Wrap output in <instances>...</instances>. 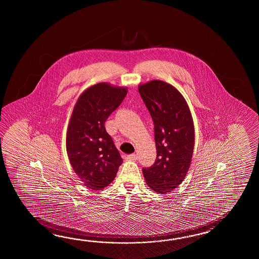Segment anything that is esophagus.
<instances>
[{"label":"esophagus","instance_id":"1","mask_svg":"<svg viewBox=\"0 0 259 259\" xmlns=\"http://www.w3.org/2000/svg\"><path fill=\"white\" fill-rule=\"evenodd\" d=\"M127 160H132V161H135V160L138 159V156L135 154H128L127 155V157H126Z\"/></svg>","mask_w":259,"mask_h":259}]
</instances>
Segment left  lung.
Masks as SVG:
<instances>
[{
  "mask_svg": "<svg viewBox=\"0 0 259 259\" xmlns=\"http://www.w3.org/2000/svg\"><path fill=\"white\" fill-rule=\"evenodd\" d=\"M139 93L154 125L156 160L143 168L149 187L161 194L171 193L184 180L194 146L193 117L182 94L170 84L151 80Z\"/></svg>",
  "mask_w": 259,
  "mask_h": 259,
  "instance_id": "obj_1",
  "label": "left lung"
}]
</instances>
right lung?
Returning <instances> with one entry per match:
<instances>
[{"label": "right lung", "instance_id": "right-lung-1", "mask_svg": "<svg viewBox=\"0 0 259 259\" xmlns=\"http://www.w3.org/2000/svg\"><path fill=\"white\" fill-rule=\"evenodd\" d=\"M126 87L101 82L78 97L66 133V152L84 185L101 190L114 181L123 159L105 122L127 95Z\"/></svg>", "mask_w": 259, "mask_h": 259}]
</instances>
